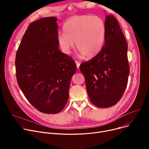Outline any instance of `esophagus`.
<instances>
[{"mask_svg":"<svg viewBox=\"0 0 149 149\" xmlns=\"http://www.w3.org/2000/svg\"><path fill=\"white\" fill-rule=\"evenodd\" d=\"M75 63H76V65H77V68H79V65H80V62H78V61H75Z\"/></svg>","mask_w":149,"mask_h":149,"instance_id":"1","label":"esophagus"}]
</instances>
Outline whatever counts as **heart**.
Returning a JSON list of instances; mask_svg holds the SVG:
<instances>
[{"mask_svg":"<svg viewBox=\"0 0 149 149\" xmlns=\"http://www.w3.org/2000/svg\"><path fill=\"white\" fill-rule=\"evenodd\" d=\"M63 33L57 35V42L61 51L70 54L76 47L87 58L95 56L102 49L105 38L106 26L98 16L79 15L68 19L63 26Z\"/></svg>","mask_w":149,"mask_h":149,"instance_id":"b5f03b06","label":"heart"}]
</instances>
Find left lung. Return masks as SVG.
<instances>
[{
	"mask_svg": "<svg viewBox=\"0 0 149 149\" xmlns=\"http://www.w3.org/2000/svg\"><path fill=\"white\" fill-rule=\"evenodd\" d=\"M105 43L98 54L79 69L85 78L91 102L98 107L116 105L122 97L130 72L127 58L128 46L116 17L106 16Z\"/></svg>",
	"mask_w": 149,
	"mask_h": 149,
	"instance_id": "left-lung-1",
	"label": "left lung"
}]
</instances>
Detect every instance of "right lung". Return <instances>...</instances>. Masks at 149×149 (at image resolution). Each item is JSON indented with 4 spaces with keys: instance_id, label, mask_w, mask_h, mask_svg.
I'll use <instances>...</instances> for the list:
<instances>
[{
    "instance_id": "add662e5",
    "label": "right lung",
    "mask_w": 149,
    "mask_h": 149,
    "mask_svg": "<svg viewBox=\"0 0 149 149\" xmlns=\"http://www.w3.org/2000/svg\"><path fill=\"white\" fill-rule=\"evenodd\" d=\"M56 20L47 17L30 24L15 59L19 87L33 107L46 114L64 108L77 70L72 58L59 49Z\"/></svg>"
}]
</instances>
